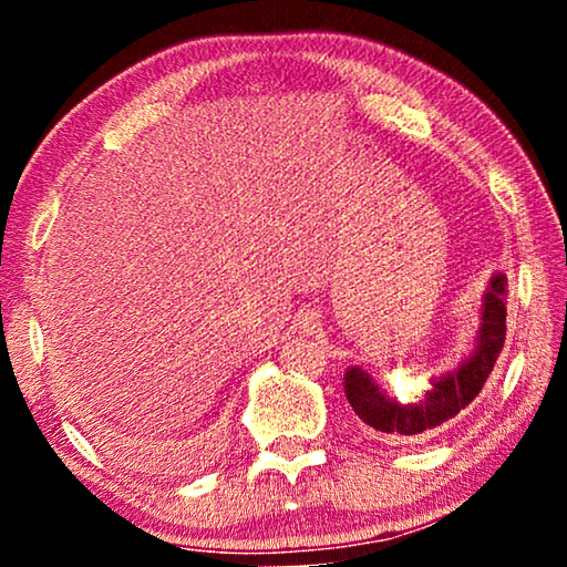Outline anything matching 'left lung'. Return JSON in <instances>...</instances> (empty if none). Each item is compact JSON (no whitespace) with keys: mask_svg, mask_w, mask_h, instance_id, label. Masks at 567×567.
<instances>
[{"mask_svg":"<svg viewBox=\"0 0 567 567\" xmlns=\"http://www.w3.org/2000/svg\"><path fill=\"white\" fill-rule=\"evenodd\" d=\"M505 287L507 277L495 272L480 300V328L473 350L463 354L457 368L430 378L427 388L415 398L402 402L388 395V390H382L368 370L358 364L348 368L342 382L344 395L372 435L390 443H417L433 435L440 425L453 420L480 395L505 342Z\"/></svg>","mask_w":567,"mask_h":567,"instance_id":"1","label":"left lung"}]
</instances>
